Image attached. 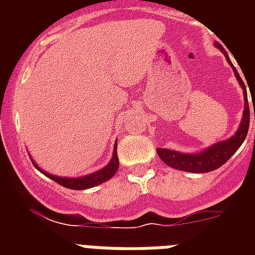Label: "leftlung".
<instances>
[{"mask_svg":"<svg viewBox=\"0 0 255 255\" xmlns=\"http://www.w3.org/2000/svg\"><path fill=\"white\" fill-rule=\"evenodd\" d=\"M215 46L220 49L226 57L227 62L231 67H233L234 73H235L236 79H238L239 84L243 89V94H244V112H243L242 123L239 125L238 130L231 138L226 139V140L218 141L213 145L208 148H204L203 150L195 153H182L177 152V150L166 149V148H157V154L159 155V158L164 162V163L170 166L172 168H176L180 171H186V172H195V173H204L209 172V171L217 170L224 163H226L231 155L240 148L243 143H244L245 138H247L248 129H249V121H251V115H249V105H248V94L247 88H245L244 82L242 80L240 75H239L238 70L233 65L231 60L229 57V53L226 49L221 46L218 42H216ZM254 120H255V108H254Z\"/></svg>","mask_w":255,"mask_h":255,"instance_id":"left-lung-1","label":"left lung"}]
</instances>
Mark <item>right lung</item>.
Listing matches in <instances>:
<instances>
[{
  "label": "right lung",
  "mask_w": 255,
  "mask_h": 255,
  "mask_svg": "<svg viewBox=\"0 0 255 255\" xmlns=\"http://www.w3.org/2000/svg\"><path fill=\"white\" fill-rule=\"evenodd\" d=\"M30 157L31 163L34 164V167L38 171L46 175L47 177H49L51 180H53L55 182L60 184L61 186H65L67 189H73V190H85V189L94 188L97 185H101L102 182H106L107 180L111 179L115 173L117 172V168H119V157H117V141H115L114 145V153H112V158L110 159L105 167L101 168L98 171H94L92 173H88L85 176H79V177H64V176H57V175H52V173L47 172V171L42 170V168L35 163V161Z\"/></svg>",
  "instance_id": "right-lung-1"
}]
</instances>
